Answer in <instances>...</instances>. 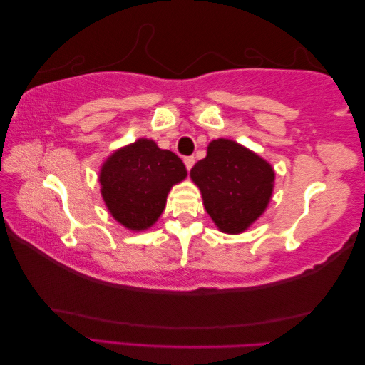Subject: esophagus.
Instances as JSON below:
<instances>
[{
    "label": "esophagus",
    "mask_w": 365,
    "mask_h": 365,
    "mask_svg": "<svg viewBox=\"0 0 365 365\" xmlns=\"http://www.w3.org/2000/svg\"><path fill=\"white\" fill-rule=\"evenodd\" d=\"M193 163H195V158H193V155H187V158H184V165H185V168L189 170V172H190V168L193 167Z\"/></svg>",
    "instance_id": "obj_1"
}]
</instances>
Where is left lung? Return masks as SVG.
Masks as SVG:
<instances>
[{
    "instance_id": "8db88e82",
    "label": "left lung",
    "mask_w": 365,
    "mask_h": 365,
    "mask_svg": "<svg viewBox=\"0 0 365 365\" xmlns=\"http://www.w3.org/2000/svg\"><path fill=\"white\" fill-rule=\"evenodd\" d=\"M274 170L233 140L207 145L206 158L190 170L206 212L224 233H242L262 215L274 189Z\"/></svg>"
}]
</instances>
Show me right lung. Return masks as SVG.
Wrapping results in <instances>:
<instances>
[{
  "label": "right lung",
  "instance_id": "add662e5",
  "mask_svg": "<svg viewBox=\"0 0 365 365\" xmlns=\"http://www.w3.org/2000/svg\"><path fill=\"white\" fill-rule=\"evenodd\" d=\"M185 176L187 170L175 153L140 138L103 162L99 182L110 214L125 228L141 232L155 224L170 189Z\"/></svg>",
  "mask_w": 365,
  "mask_h": 365
}]
</instances>
